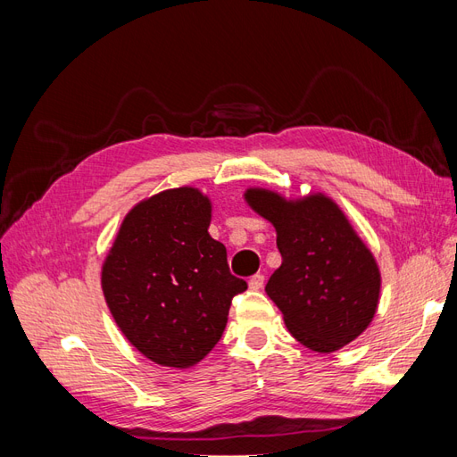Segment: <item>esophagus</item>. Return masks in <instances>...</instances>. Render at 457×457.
Segmentation results:
<instances>
[{"label":"esophagus","instance_id":"1","mask_svg":"<svg viewBox=\"0 0 457 457\" xmlns=\"http://www.w3.org/2000/svg\"><path fill=\"white\" fill-rule=\"evenodd\" d=\"M262 284H265V276L262 274H255V276H252L250 278V282H247V286H250V289H261L262 287Z\"/></svg>","mask_w":457,"mask_h":457}]
</instances>
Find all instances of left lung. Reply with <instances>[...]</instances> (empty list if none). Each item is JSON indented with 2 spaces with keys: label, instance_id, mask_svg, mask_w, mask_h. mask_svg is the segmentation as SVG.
<instances>
[{
  "label": "left lung",
  "instance_id": "obj_1",
  "mask_svg": "<svg viewBox=\"0 0 457 457\" xmlns=\"http://www.w3.org/2000/svg\"><path fill=\"white\" fill-rule=\"evenodd\" d=\"M245 204L276 230L282 265L265 292L301 345L336 353L364 334L378 312L381 270L341 207L324 192L286 198L250 187Z\"/></svg>",
  "mask_w": 457,
  "mask_h": 457
}]
</instances>
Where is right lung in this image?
<instances>
[{
    "mask_svg": "<svg viewBox=\"0 0 457 457\" xmlns=\"http://www.w3.org/2000/svg\"><path fill=\"white\" fill-rule=\"evenodd\" d=\"M212 200L196 187L162 190L123 217L101 286L116 326L148 361L196 366L220 339L232 297L227 247L210 237Z\"/></svg>",
    "mask_w": 457,
    "mask_h": 457,
    "instance_id": "add662e5",
    "label": "right lung"
}]
</instances>
